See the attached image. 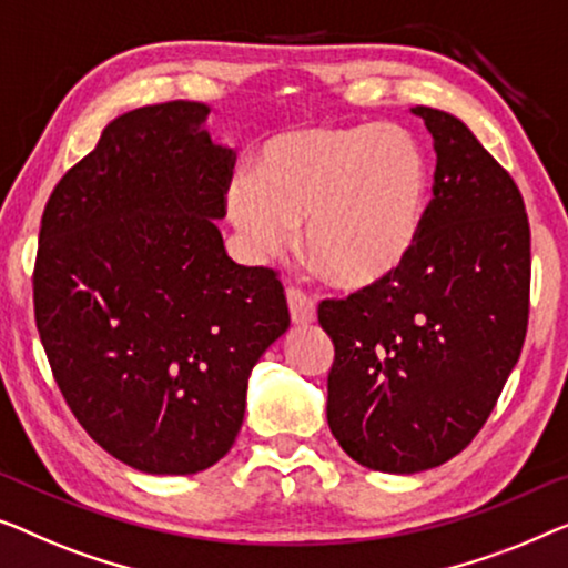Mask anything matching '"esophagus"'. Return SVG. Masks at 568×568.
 <instances>
[{"label":"esophagus","mask_w":568,"mask_h":568,"mask_svg":"<svg viewBox=\"0 0 568 568\" xmlns=\"http://www.w3.org/2000/svg\"><path fill=\"white\" fill-rule=\"evenodd\" d=\"M287 308H291V318L295 326H306L316 322L314 301H311V295L303 291H295V287L287 291Z\"/></svg>","instance_id":"1"}]
</instances>
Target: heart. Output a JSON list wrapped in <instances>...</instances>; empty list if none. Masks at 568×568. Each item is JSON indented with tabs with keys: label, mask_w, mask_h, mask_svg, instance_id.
Listing matches in <instances>:
<instances>
[{
	"label": "heart",
	"mask_w": 568,
	"mask_h": 568,
	"mask_svg": "<svg viewBox=\"0 0 568 568\" xmlns=\"http://www.w3.org/2000/svg\"><path fill=\"white\" fill-rule=\"evenodd\" d=\"M429 164L394 125H311L262 143L257 178L229 182L226 211L254 260L283 257L306 223L311 257L339 287H373L417 250Z\"/></svg>",
	"instance_id": "heart-1"
}]
</instances>
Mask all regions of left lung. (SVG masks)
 I'll use <instances>...</instances> for the list:
<instances>
[{
	"instance_id": "1",
	"label": "left lung",
	"mask_w": 568,
	"mask_h": 568,
	"mask_svg": "<svg viewBox=\"0 0 568 568\" xmlns=\"http://www.w3.org/2000/svg\"><path fill=\"white\" fill-rule=\"evenodd\" d=\"M435 185L406 265L324 301L334 342L326 422L349 458L419 474L466 447L520 361L530 308V226L520 190L470 128L417 105Z\"/></svg>"
}]
</instances>
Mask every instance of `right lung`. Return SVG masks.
I'll list each match as a JSON object with an SVG mask.
<instances>
[{"label": "right lung", "mask_w": 568, "mask_h": 568, "mask_svg": "<svg viewBox=\"0 0 568 568\" xmlns=\"http://www.w3.org/2000/svg\"><path fill=\"white\" fill-rule=\"evenodd\" d=\"M207 115L187 100L118 115L41 221L33 301L53 378L94 443L154 476L231 450L252 367L291 326L273 270L223 246L234 151Z\"/></svg>", "instance_id": "add662e5"}]
</instances>
